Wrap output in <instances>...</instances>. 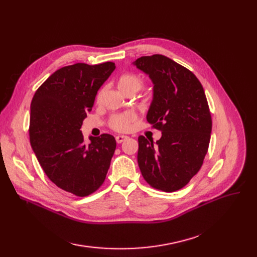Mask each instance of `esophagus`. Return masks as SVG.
Here are the masks:
<instances>
[{
  "instance_id": "1",
  "label": "esophagus",
  "mask_w": 257,
  "mask_h": 257,
  "mask_svg": "<svg viewBox=\"0 0 257 257\" xmlns=\"http://www.w3.org/2000/svg\"><path fill=\"white\" fill-rule=\"evenodd\" d=\"M126 140H128V137H126V136H117L115 138V141H116L117 144H121L123 142H125Z\"/></svg>"
}]
</instances>
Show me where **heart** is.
I'll use <instances>...</instances> for the list:
<instances>
[{
	"label": "heart",
	"mask_w": 257,
	"mask_h": 257,
	"mask_svg": "<svg viewBox=\"0 0 257 257\" xmlns=\"http://www.w3.org/2000/svg\"><path fill=\"white\" fill-rule=\"evenodd\" d=\"M118 88L124 93L137 92L144 86V78L136 73H128L121 75L117 80ZM103 89H101L97 94V101L101 100ZM136 120V115L132 112H125L113 114L108 120L109 127L116 132H126L130 129L131 124Z\"/></svg>",
	"instance_id": "b5f03b06"
}]
</instances>
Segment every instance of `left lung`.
<instances>
[{
  "mask_svg": "<svg viewBox=\"0 0 257 257\" xmlns=\"http://www.w3.org/2000/svg\"><path fill=\"white\" fill-rule=\"evenodd\" d=\"M134 64L153 81L147 120L163 133L155 145L139 138V167L150 186L178 191L200 171L208 151L212 120L203 86L193 72L159 54Z\"/></svg>",
  "mask_w": 257,
  "mask_h": 257,
  "instance_id": "obj_1",
  "label": "left lung"
}]
</instances>
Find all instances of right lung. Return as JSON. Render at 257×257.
Wrapping results in <instances>:
<instances>
[{"mask_svg": "<svg viewBox=\"0 0 257 257\" xmlns=\"http://www.w3.org/2000/svg\"><path fill=\"white\" fill-rule=\"evenodd\" d=\"M114 69L110 61L63 66L38 87L31 102L29 137L38 163L54 184L78 197L99 190L115 151L110 134L90 137L85 145L80 131Z\"/></svg>", "mask_w": 257, "mask_h": 257, "instance_id": "add662e5", "label": "right lung"}]
</instances>
